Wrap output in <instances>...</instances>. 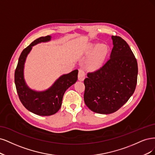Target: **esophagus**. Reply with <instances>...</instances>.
I'll return each mask as SVG.
<instances>
[{"label": "esophagus", "mask_w": 155, "mask_h": 155, "mask_svg": "<svg viewBox=\"0 0 155 155\" xmlns=\"http://www.w3.org/2000/svg\"><path fill=\"white\" fill-rule=\"evenodd\" d=\"M85 71L83 69H80L78 71V78L79 81H82L85 78Z\"/></svg>", "instance_id": "1"}]
</instances>
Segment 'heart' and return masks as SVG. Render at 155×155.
Segmentation results:
<instances>
[{
    "instance_id": "obj_1",
    "label": "heart",
    "mask_w": 155,
    "mask_h": 155,
    "mask_svg": "<svg viewBox=\"0 0 155 155\" xmlns=\"http://www.w3.org/2000/svg\"><path fill=\"white\" fill-rule=\"evenodd\" d=\"M92 52L95 51L94 56L89 62L88 66L89 68H96L101 65L104 61L107 53V47L106 45L99 46L98 44H94L91 48Z\"/></svg>"
}]
</instances>
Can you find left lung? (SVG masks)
<instances>
[{
  "label": "left lung",
  "mask_w": 155,
  "mask_h": 155,
  "mask_svg": "<svg viewBox=\"0 0 155 155\" xmlns=\"http://www.w3.org/2000/svg\"><path fill=\"white\" fill-rule=\"evenodd\" d=\"M110 58L102 67L89 72L84 79V102L91 111L101 114L117 111L135 90L138 64L130 47L123 38L112 36Z\"/></svg>",
  "instance_id": "left-lung-1"
}]
</instances>
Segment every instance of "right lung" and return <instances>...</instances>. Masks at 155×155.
I'll return each instance as SVG.
<instances>
[{
  "instance_id": "obj_1",
  "label": "right lung",
  "mask_w": 155,
  "mask_h": 155,
  "mask_svg": "<svg viewBox=\"0 0 155 155\" xmlns=\"http://www.w3.org/2000/svg\"><path fill=\"white\" fill-rule=\"evenodd\" d=\"M50 39L51 37L49 35L41 37L35 40L25 48L19 57L15 71V84L20 101L28 110L41 116L52 115L59 110L65 91L75 83L78 78V71L75 69L68 74H63L50 88L45 91H35L26 86L24 79L23 70L28 54L34 45L48 42Z\"/></svg>"
}]
</instances>
